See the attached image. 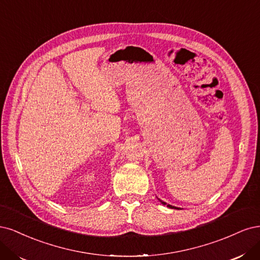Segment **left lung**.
<instances>
[{
	"label": "left lung",
	"instance_id": "1",
	"mask_svg": "<svg viewBox=\"0 0 260 260\" xmlns=\"http://www.w3.org/2000/svg\"><path fill=\"white\" fill-rule=\"evenodd\" d=\"M160 202L162 203V204H164V205H167L165 202H163V201H161L160 200ZM167 206H169V207H171V208H177V207H175V206H172V205H167ZM177 209H179V208H177Z\"/></svg>",
	"mask_w": 260,
	"mask_h": 260
}]
</instances>
